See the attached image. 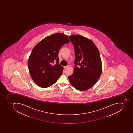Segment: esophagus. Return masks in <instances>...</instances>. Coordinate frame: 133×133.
Returning a JSON list of instances; mask_svg holds the SVG:
<instances>
[{
    "mask_svg": "<svg viewBox=\"0 0 133 133\" xmlns=\"http://www.w3.org/2000/svg\"><path fill=\"white\" fill-rule=\"evenodd\" d=\"M68 67H69V66H64V69H67Z\"/></svg>",
    "mask_w": 133,
    "mask_h": 133,
    "instance_id": "34e87169",
    "label": "esophagus"
}]
</instances>
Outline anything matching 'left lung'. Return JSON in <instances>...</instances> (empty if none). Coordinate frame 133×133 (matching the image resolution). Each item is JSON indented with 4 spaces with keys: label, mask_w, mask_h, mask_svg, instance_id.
<instances>
[{
    "label": "left lung",
    "mask_w": 133,
    "mask_h": 133,
    "mask_svg": "<svg viewBox=\"0 0 133 133\" xmlns=\"http://www.w3.org/2000/svg\"><path fill=\"white\" fill-rule=\"evenodd\" d=\"M75 50V67L68 78L76 89L86 91L91 88L99 78L102 65L98 49L93 41L80 35L69 37Z\"/></svg>",
    "instance_id": "left-lung-1"
}]
</instances>
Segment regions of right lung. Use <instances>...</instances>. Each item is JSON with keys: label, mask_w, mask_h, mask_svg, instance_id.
<instances>
[{"label": "right lung", "mask_w": 133, "mask_h": 133, "mask_svg": "<svg viewBox=\"0 0 133 133\" xmlns=\"http://www.w3.org/2000/svg\"><path fill=\"white\" fill-rule=\"evenodd\" d=\"M69 42L67 35L56 33L44 38L34 47L28 66L31 78L39 87H50L61 76L63 66L59 64V51L62 45ZM55 60L57 62L54 65Z\"/></svg>", "instance_id": "add662e5"}]
</instances>
